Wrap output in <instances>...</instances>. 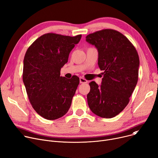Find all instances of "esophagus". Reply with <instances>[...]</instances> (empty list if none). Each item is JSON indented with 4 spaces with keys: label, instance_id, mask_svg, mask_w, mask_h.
Listing matches in <instances>:
<instances>
[{
    "label": "esophagus",
    "instance_id": "34e87169",
    "mask_svg": "<svg viewBox=\"0 0 158 158\" xmlns=\"http://www.w3.org/2000/svg\"><path fill=\"white\" fill-rule=\"evenodd\" d=\"M79 81H80V83L81 84H84V83H87L88 81L85 79H84L83 77H80L79 79Z\"/></svg>",
    "mask_w": 158,
    "mask_h": 158
}]
</instances>
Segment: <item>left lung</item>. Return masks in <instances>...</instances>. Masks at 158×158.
Segmentation results:
<instances>
[{"label": "left lung", "instance_id": "left-lung-1", "mask_svg": "<svg viewBox=\"0 0 158 158\" xmlns=\"http://www.w3.org/2000/svg\"><path fill=\"white\" fill-rule=\"evenodd\" d=\"M97 48L98 64L103 70L101 85L89 83L87 95L89 109L102 118H111L127 106L136 86L139 60L131 41L120 32L106 29L86 37Z\"/></svg>", "mask_w": 158, "mask_h": 158}]
</instances>
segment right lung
<instances>
[{
    "instance_id": "1",
    "label": "right lung",
    "mask_w": 158,
    "mask_h": 158,
    "mask_svg": "<svg viewBox=\"0 0 158 158\" xmlns=\"http://www.w3.org/2000/svg\"><path fill=\"white\" fill-rule=\"evenodd\" d=\"M81 36L47 33L36 39L25 54L23 82L32 107L45 119L59 118L70 107L79 78L61 77L60 71Z\"/></svg>"
}]
</instances>
